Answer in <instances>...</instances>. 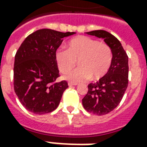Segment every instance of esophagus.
Segmentation results:
<instances>
[{"label":"esophagus","instance_id":"obj_1","mask_svg":"<svg viewBox=\"0 0 147 147\" xmlns=\"http://www.w3.org/2000/svg\"><path fill=\"white\" fill-rule=\"evenodd\" d=\"M77 84L76 83H68V86H76Z\"/></svg>","mask_w":147,"mask_h":147}]
</instances>
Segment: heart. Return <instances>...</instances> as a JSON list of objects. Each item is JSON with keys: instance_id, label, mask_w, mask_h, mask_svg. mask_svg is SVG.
Segmentation results:
<instances>
[{"instance_id": "obj_1", "label": "heart", "mask_w": 147, "mask_h": 147, "mask_svg": "<svg viewBox=\"0 0 147 147\" xmlns=\"http://www.w3.org/2000/svg\"><path fill=\"white\" fill-rule=\"evenodd\" d=\"M55 61L61 73H67L76 64L80 66L65 76L73 83L83 82L88 79L98 80L109 70L113 61L110 46L86 36L71 39L67 50L59 49L55 53Z\"/></svg>"}]
</instances>
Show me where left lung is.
<instances>
[{
    "mask_svg": "<svg viewBox=\"0 0 147 147\" xmlns=\"http://www.w3.org/2000/svg\"><path fill=\"white\" fill-rule=\"evenodd\" d=\"M86 34L104 39L113 52V61L109 70L94 83L88 85V91L82 100L87 112L102 116L110 113L120 104L128 85V57L120 41L103 30Z\"/></svg>",
    "mask_w": 147,
    "mask_h": 147,
    "instance_id": "8db88e82",
    "label": "left lung"
}]
</instances>
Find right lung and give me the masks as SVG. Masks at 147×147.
Listing matches in <instances>:
<instances>
[{"instance_id": "1", "label": "right lung", "mask_w": 147, "mask_h": 147, "mask_svg": "<svg viewBox=\"0 0 147 147\" xmlns=\"http://www.w3.org/2000/svg\"><path fill=\"white\" fill-rule=\"evenodd\" d=\"M75 32L41 29L25 38L16 52L14 62V90L28 111L49 113L60 104L68 87L66 81L56 82L59 70L55 53L65 37Z\"/></svg>"}]
</instances>
